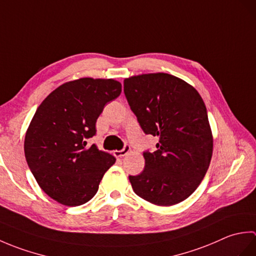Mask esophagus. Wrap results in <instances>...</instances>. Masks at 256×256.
Returning a JSON list of instances; mask_svg holds the SVG:
<instances>
[{
    "label": "esophagus",
    "mask_w": 256,
    "mask_h": 256,
    "mask_svg": "<svg viewBox=\"0 0 256 256\" xmlns=\"http://www.w3.org/2000/svg\"><path fill=\"white\" fill-rule=\"evenodd\" d=\"M130 152H131V148H130V145H125L124 146V148L123 150H116L114 152V155H116V157H123V156H125L126 154H128Z\"/></svg>",
    "instance_id": "obj_1"
}]
</instances>
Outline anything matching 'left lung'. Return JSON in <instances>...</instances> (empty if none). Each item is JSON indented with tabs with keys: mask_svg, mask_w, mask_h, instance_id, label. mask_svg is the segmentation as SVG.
Wrapping results in <instances>:
<instances>
[{
	"mask_svg": "<svg viewBox=\"0 0 256 256\" xmlns=\"http://www.w3.org/2000/svg\"><path fill=\"white\" fill-rule=\"evenodd\" d=\"M124 94L145 134L160 138L145 152L144 170L130 176L134 192L156 206L192 194L208 170L214 138L202 98L175 76L156 72L124 79Z\"/></svg>",
	"mask_w": 256,
	"mask_h": 256,
	"instance_id": "obj_1",
	"label": "left lung"
}]
</instances>
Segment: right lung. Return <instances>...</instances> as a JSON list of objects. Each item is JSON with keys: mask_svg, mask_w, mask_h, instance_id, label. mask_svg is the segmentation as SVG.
I'll use <instances>...</instances> for the list:
<instances>
[{"mask_svg": "<svg viewBox=\"0 0 256 256\" xmlns=\"http://www.w3.org/2000/svg\"><path fill=\"white\" fill-rule=\"evenodd\" d=\"M122 84L114 79L80 78L59 86L40 103L27 128L26 162L50 198L68 206L88 202L99 189L113 155L86 146L96 123Z\"/></svg>", "mask_w": 256, "mask_h": 256, "instance_id": "add662e5", "label": "right lung"}]
</instances>
